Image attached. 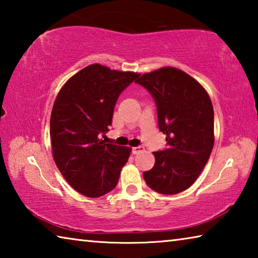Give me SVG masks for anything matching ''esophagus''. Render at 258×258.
Listing matches in <instances>:
<instances>
[{
	"label": "esophagus",
	"mask_w": 258,
	"mask_h": 258,
	"mask_svg": "<svg viewBox=\"0 0 258 258\" xmlns=\"http://www.w3.org/2000/svg\"><path fill=\"white\" fill-rule=\"evenodd\" d=\"M143 149H145V148L141 147V146H140V147H134V148H132V152H133L134 155H138L141 151H143Z\"/></svg>",
	"instance_id": "1"
}]
</instances>
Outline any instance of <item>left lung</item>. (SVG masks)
<instances>
[{
    "label": "left lung",
    "instance_id": "8db88e82",
    "mask_svg": "<svg viewBox=\"0 0 258 258\" xmlns=\"http://www.w3.org/2000/svg\"><path fill=\"white\" fill-rule=\"evenodd\" d=\"M155 99L167 149L154 152L155 165L143 173L148 185L176 195L194 184L214 146V109L207 91L180 69L163 67L135 81Z\"/></svg>",
    "mask_w": 258,
    "mask_h": 258
}]
</instances>
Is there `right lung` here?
Segmentation results:
<instances>
[{"label": "right lung", "mask_w": 258, "mask_h": 258, "mask_svg": "<svg viewBox=\"0 0 258 258\" xmlns=\"http://www.w3.org/2000/svg\"><path fill=\"white\" fill-rule=\"evenodd\" d=\"M139 74L90 64L61 87L52 108L50 137L56 167L71 186L98 198L117 185L131 149L106 143L119 94Z\"/></svg>", "instance_id": "1"}]
</instances>
